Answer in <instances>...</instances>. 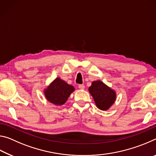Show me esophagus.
I'll list each match as a JSON object with an SVG mask.
<instances>
[{
  "mask_svg": "<svg viewBox=\"0 0 156 156\" xmlns=\"http://www.w3.org/2000/svg\"><path fill=\"white\" fill-rule=\"evenodd\" d=\"M78 88L80 89H84V84H79Z\"/></svg>",
  "mask_w": 156,
  "mask_h": 156,
  "instance_id": "esophagus-1",
  "label": "esophagus"
}]
</instances>
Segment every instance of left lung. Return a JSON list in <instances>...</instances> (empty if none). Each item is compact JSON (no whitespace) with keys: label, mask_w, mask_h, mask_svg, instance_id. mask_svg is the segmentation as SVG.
Here are the masks:
<instances>
[{"label":"left lung","mask_w":156,"mask_h":156,"mask_svg":"<svg viewBox=\"0 0 156 156\" xmlns=\"http://www.w3.org/2000/svg\"><path fill=\"white\" fill-rule=\"evenodd\" d=\"M89 91L93 97L96 107L100 110L109 109L115 101V91L100 80L92 82Z\"/></svg>","instance_id":"1"}]
</instances>
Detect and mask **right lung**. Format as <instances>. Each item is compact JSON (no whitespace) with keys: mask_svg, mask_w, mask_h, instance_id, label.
Wrapping results in <instances>:
<instances>
[{"mask_svg":"<svg viewBox=\"0 0 156 156\" xmlns=\"http://www.w3.org/2000/svg\"><path fill=\"white\" fill-rule=\"evenodd\" d=\"M75 90L74 87L60 78H56L44 90L46 99L57 106L64 105L70 94Z\"/></svg>","mask_w":156,"mask_h":156,"instance_id":"add662e5","label":"right lung"}]
</instances>
